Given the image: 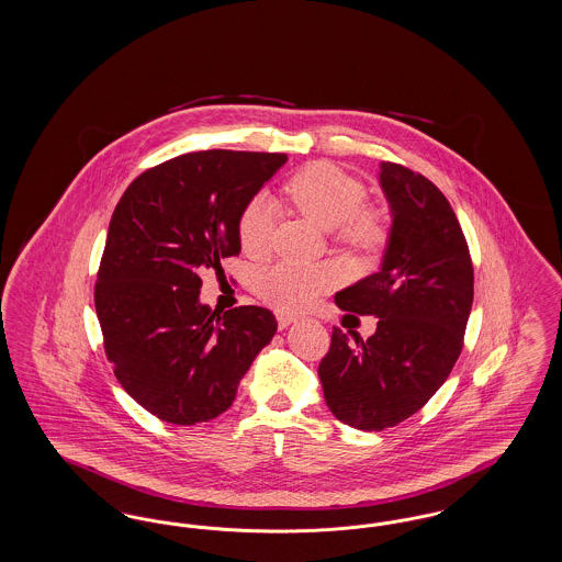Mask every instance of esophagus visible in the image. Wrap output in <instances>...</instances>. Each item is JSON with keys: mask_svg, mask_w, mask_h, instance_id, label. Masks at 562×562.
Returning <instances> with one entry per match:
<instances>
[{"mask_svg": "<svg viewBox=\"0 0 562 562\" xmlns=\"http://www.w3.org/2000/svg\"><path fill=\"white\" fill-rule=\"evenodd\" d=\"M276 321H278V328H286V326H291L296 318H293V316H284V314H278V316H276Z\"/></svg>", "mask_w": 562, "mask_h": 562, "instance_id": "esophagus-1", "label": "esophagus"}]
</instances>
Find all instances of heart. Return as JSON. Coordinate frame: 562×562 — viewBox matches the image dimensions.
<instances>
[{
    "label": "heart",
    "mask_w": 562,
    "mask_h": 562,
    "mask_svg": "<svg viewBox=\"0 0 562 562\" xmlns=\"http://www.w3.org/2000/svg\"><path fill=\"white\" fill-rule=\"evenodd\" d=\"M284 193L294 209L322 227H335V241L353 255H376L390 240L385 211L369 206L364 183L333 161H312L286 181ZM276 214L263 198H252L238 216V240L248 257L268 255ZM337 282L326 266L276 263L261 269L255 280L257 294L280 312H299L330 291Z\"/></svg>",
    "instance_id": "b5f03b06"
}]
</instances>
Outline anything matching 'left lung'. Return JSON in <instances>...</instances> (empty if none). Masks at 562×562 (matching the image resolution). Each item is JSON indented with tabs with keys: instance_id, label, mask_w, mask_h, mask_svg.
Instances as JSON below:
<instances>
[{
	"instance_id": "obj_1",
	"label": "left lung",
	"mask_w": 562,
	"mask_h": 562,
	"mask_svg": "<svg viewBox=\"0 0 562 562\" xmlns=\"http://www.w3.org/2000/svg\"><path fill=\"white\" fill-rule=\"evenodd\" d=\"M379 181L394 214L383 266L335 294L344 312L379 318L376 330L349 341L333 328L318 367L330 413L364 431L398 426L438 392L474 299L470 248L445 193L394 161L381 164Z\"/></svg>"
}]
</instances>
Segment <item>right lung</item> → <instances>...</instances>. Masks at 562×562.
<instances>
[{
    "label": "right lung",
    "instance_id": "right-lung-1",
    "mask_svg": "<svg viewBox=\"0 0 562 562\" xmlns=\"http://www.w3.org/2000/svg\"><path fill=\"white\" fill-rule=\"evenodd\" d=\"M286 154L209 149L140 172L120 198L94 284L120 385L166 424L225 413L276 335L266 307L218 314L198 301L204 269L240 252L238 216Z\"/></svg>",
    "mask_w": 562,
    "mask_h": 562
}]
</instances>
